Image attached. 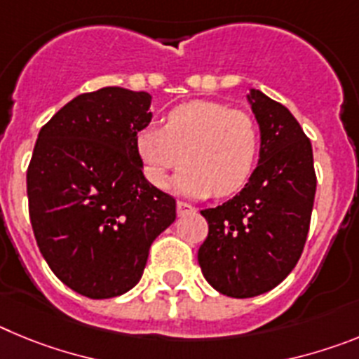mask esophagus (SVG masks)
<instances>
[{"mask_svg":"<svg viewBox=\"0 0 359 359\" xmlns=\"http://www.w3.org/2000/svg\"><path fill=\"white\" fill-rule=\"evenodd\" d=\"M177 215H185V214H192V212L196 210L190 203H185V201H177Z\"/></svg>","mask_w":359,"mask_h":359,"instance_id":"34e87169","label":"esophagus"}]
</instances>
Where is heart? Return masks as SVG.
<instances>
[{"label":"heart","mask_w":359,"mask_h":359,"mask_svg":"<svg viewBox=\"0 0 359 359\" xmlns=\"http://www.w3.org/2000/svg\"><path fill=\"white\" fill-rule=\"evenodd\" d=\"M259 128L241 109L212 100H192L170 109L163 128L142 129L136 149L145 176L165 187L183 161L177 187L190 196H230L248 183L259 156Z\"/></svg>","instance_id":"heart-1"}]
</instances>
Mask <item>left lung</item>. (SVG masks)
<instances>
[{"label": "left lung", "mask_w": 359, "mask_h": 359, "mask_svg": "<svg viewBox=\"0 0 359 359\" xmlns=\"http://www.w3.org/2000/svg\"><path fill=\"white\" fill-rule=\"evenodd\" d=\"M250 100L261 128V160L236 198L201 210L208 236L198 252L203 277L233 298L266 293L291 273L316 192L313 149L297 118L259 90Z\"/></svg>", "instance_id": "obj_1"}]
</instances>
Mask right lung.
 Listing matches in <instances>:
<instances>
[{
    "label": "right lung",
    "mask_w": 359,
    "mask_h": 359,
    "mask_svg": "<svg viewBox=\"0 0 359 359\" xmlns=\"http://www.w3.org/2000/svg\"><path fill=\"white\" fill-rule=\"evenodd\" d=\"M151 95L109 86L82 93L41 128L27 170L28 214L55 277L88 298L138 284L176 199L145 180L136 149Z\"/></svg>",
    "instance_id": "1"
}]
</instances>
